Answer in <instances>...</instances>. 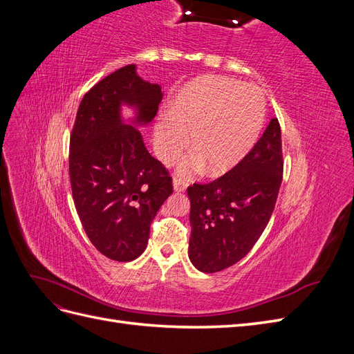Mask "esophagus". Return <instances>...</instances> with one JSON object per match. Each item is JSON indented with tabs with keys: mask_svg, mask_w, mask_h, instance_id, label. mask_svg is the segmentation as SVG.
<instances>
[{
	"mask_svg": "<svg viewBox=\"0 0 354 354\" xmlns=\"http://www.w3.org/2000/svg\"><path fill=\"white\" fill-rule=\"evenodd\" d=\"M173 186H174V190L176 192H185L186 187H187V183L180 177H174V181H173Z\"/></svg>",
	"mask_w": 354,
	"mask_h": 354,
	"instance_id": "34e87169",
	"label": "esophagus"
}]
</instances>
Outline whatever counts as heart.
<instances>
[{
    "mask_svg": "<svg viewBox=\"0 0 354 354\" xmlns=\"http://www.w3.org/2000/svg\"><path fill=\"white\" fill-rule=\"evenodd\" d=\"M169 120L155 127V151L165 164L185 153L190 142L195 153L181 165L185 176L208 165L223 174L246 156L264 124L266 100L251 84L227 77H205L189 84L169 106Z\"/></svg>",
    "mask_w": 354,
    "mask_h": 354,
    "instance_id": "obj_1",
    "label": "heart"
}]
</instances>
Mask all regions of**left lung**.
I'll list each match as a JSON object with an SVG mask.
<instances>
[{
  "mask_svg": "<svg viewBox=\"0 0 354 354\" xmlns=\"http://www.w3.org/2000/svg\"><path fill=\"white\" fill-rule=\"evenodd\" d=\"M283 177L281 125L272 118L259 142L226 174L187 187L189 259L203 273L242 260L269 223Z\"/></svg>",
  "mask_w": 354,
  "mask_h": 354,
  "instance_id": "8db88e82",
  "label": "left lung"
}]
</instances>
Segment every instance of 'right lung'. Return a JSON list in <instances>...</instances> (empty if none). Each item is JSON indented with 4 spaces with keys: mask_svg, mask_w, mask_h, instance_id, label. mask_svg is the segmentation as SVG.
Here are the masks:
<instances>
[{
    "mask_svg": "<svg viewBox=\"0 0 354 354\" xmlns=\"http://www.w3.org/2000/svg\"><path fill=\"white\" fill-rule=\"evenodd\" d=\"M162 100L159 85L127 65L85 93L69 143V176L78 217L95 250L131 261L149 241L158 209L173 194V177L147 152L136 127L124 125L121 103L136 104L137 122H149Z\"/></svg>",
    "mask_w": 354,
    "mask_h": 354,
    "instance_id": "add662e5",
    "label": "right lung"
}]
</instances>
